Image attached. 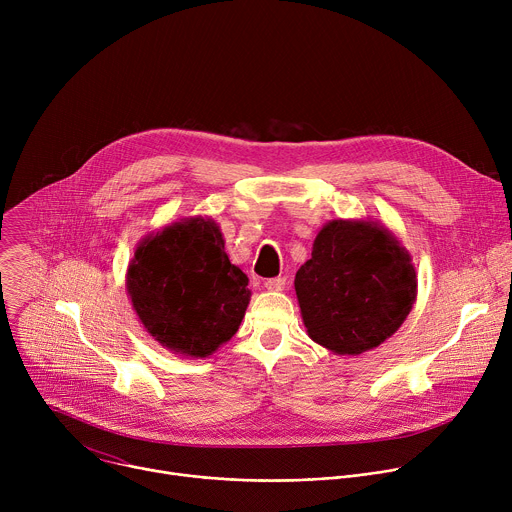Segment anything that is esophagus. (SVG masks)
Wrapping results in <instances>:
<instances>
[{
	"instance_id": "obj_1",
	"label": "esophagus",
	"mask_w": 512,
	"mask_h": 512,
	"mask_svg": "<svg viewBox=\"0 0 512 512\" xmlns=\"http://www.w3.org/2000/svg\"><path fill=\"white\" fill-rule=\"evenodd\" d=\"M285 287V277H273L265 281V289L269 291H281Z\"/></svg>"
}]
</instances>
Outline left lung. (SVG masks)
<instances>
[{"mask_svg": "<svg viewBox=\"0 0 512 512\" xmlns=\"http://www.w3.org/2000/svg\"><path fill=\"white\" fill-rule=\"evenodd\" d=\"M308 336L340 356H356L391 338L417 298L411 253L371 218L326 223L296 273Z\"/></svg>", "mask_w": 512, "mask_h": 512, "instance_id": "obj_1", "label": "left lung"}]
</instances>
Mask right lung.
I'll list each match as a JSON object with an SVG mask.
<instances>
[{"label": "right lung", "instance_id": "right-lung-1", "mask_svg": "<svg viewBox=\"0 0 512 512\" xmlns=\"http://www.w3.org/2000/svg\"><path fill=\"white\" fill-rule=\"evenodd\" d=\"M125 285L145 332L184 358H206L229 342L251 300L221 227L200 214L143 237Z\"/></svg>", "mask_w": 512, "mask_h": 512}]
</instances>
